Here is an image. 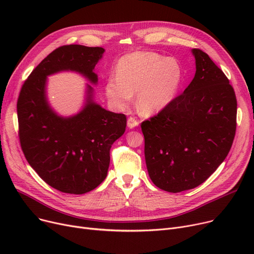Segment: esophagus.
Here are the masks:
<instances>
[{"label": "esophagus", "mask_w": 254, "mask_h": 254, "mask_svg": "<svg viewBox=\"0 0 254 254\" xmlns=\"http://www.w3.org/2000/svg\"><path fill=\"white\" fill-rule=\"evenodd\" d=\"M138 126H139V122H138L137 119H135L134 117H129L127 119V127H128V128H135Z\"/></svg>", "instance_id": "obj_1"}]
</instances>
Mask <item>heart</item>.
Masks as SVG:
<instances>
[{"label":"heart","mask_w":254,"mask_h":254,"mask_svg":"<svg viewBox=\"0 0 254 254\" xmlns=\"http://www.w3.org/2000/svg\"><path fill=\"white\" fill-rule=\"evenodd\" d=\"M180 63L150 51H136L120 59L116 75L105 84L110 105L126 111L137 93V107L143 115H154L174 101L183 83Z\"/></svg>","instance_id":"obj_1"}]
</instances>
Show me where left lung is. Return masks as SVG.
<instances>
[{
    "label": "left lung",
    "instance_id": "1",
    "mask_svg": "<svg viewBox=\"0 0 254 254\" xmlns=\"http://www.w3.org/2000/svg\"><path fill=\"white\" fill-rule=\"evenodd\" d=\"M195 74L167 108L141 125L151 181L169 192L205 182L229 154L236 132L237 99L207 53L191 49Z\"/></svg>",
    "mask_w": 254,
    "mask_h": 254
}]
</instances>
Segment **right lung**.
I'll return each mask as SVG.
<instances>
[{
  "label": "right lung",
  "mask_w": 254,
  "mask_h": 254,
  "mask_svg": "<svg viewBox=\"0 0 254 254\" xmlns=\"http://www.w3.org/2000/svg\"><path fill=\"white\" fill-rule=\"evenodd\" d=\"M104 52L102 47L62 46L36 66L19 93V139L26 161L48 185L65 193L88 192L105 180L110 148L124 135L127 117L104 109L90 85L80 111L60 116L48 101V76L74 71L97 85L95 66Z\"/></svg>",
  "instance_id": "obj_1"
}]
</instances>
